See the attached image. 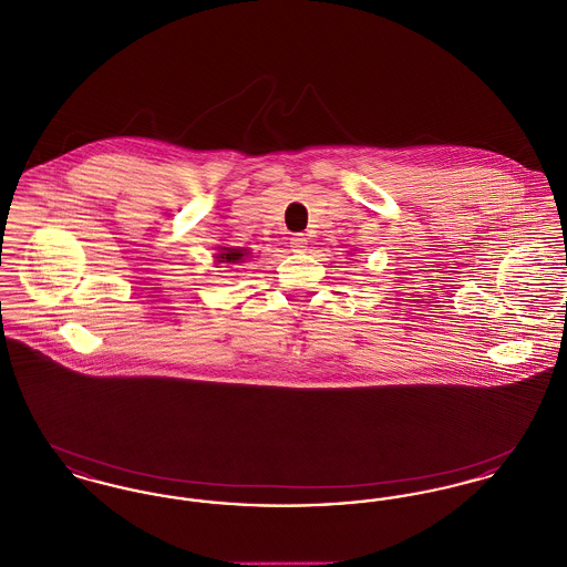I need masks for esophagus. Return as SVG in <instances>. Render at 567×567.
<instances>
[{
  "mask_svg": "<svg viewBox=\"0 0 567 567\" xmlns=\"http://www.w3.org/2000/svg\"><path fill=\"white\" fill-rule=\"evenodd\" d=\"M291 248H293V252H303L308 248V240L303 236H293L291 238Z\"/></svg>",
  "mask_w": 567,
  "mask_h": 567,
  "instance_id": "obj_1",
  "label": "esophagus"
}]
</instances>
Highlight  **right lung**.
<instances>
[{
    "mask_svg": "<svg viewBox=\"0 0 567 567\" xmlns=\"http://www.w3.org/2000/svg\"><path fill=\"white\" fill-rule=\"evenodd\" d=\"M218 248H220L218 255H216V261H218V264L240 266V264H244V261L250 257L248 250L240 248V246H218Z\"/></svg>",
    "mask_w": 567,
    "mask_h": 567,
    "instance_id": "obj_1",
    "label": "right lung"
}]
</instances>
